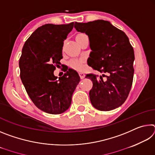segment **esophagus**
<instances>
[{
	"mask_svg": "<svg viewBox=\"0 0 155 155\" xmlns=\"http://www.w3.org/2000/svg\"><path fill=\"white\" fill-rule=\"evenodd\" d=\"M78 74H79V76H80V77H81V79H83V78H85V74H84L83 72H79V73H78Z\"/></svg>",
	"mask_w": 155,
	"mask_h": 155,
	"instance_id": "obj_1",
	"label": "esophagus"
}]
</instances>
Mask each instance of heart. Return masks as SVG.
I'll return each mask as SVG.
<instances>
[{
    "mask_svg": "<svg viewBox=\"0 0 155 155\" xmlns=\"http://www.w3.org/2000/svg\"><path fill=\"white\" fill-rule=\"evenodd\" d=\"M86 35L83 33H79L78 34V35L76 36V40H77V39H79L81 38H82L83 36H85ZM70 65H71V66L74 68H77L78 70H83V68H84V65L83 64V62L81 61H78V60H73L71 62H70Z\"/></svg>",
    "mask_w": 155,
    "mask_h": 155,
    "instance_id": "heart-1",
    "label": "heart"
}]
</instances>
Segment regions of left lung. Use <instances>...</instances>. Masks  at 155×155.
<instances>
[{
    "instance_id": "left-lung-1",
    "label": "left lung",
    "mask_w": 155,
    "mask_h": 155,
    "mask_svg": "<svg viewBox=\"0 0 155 155\" xmlns=\"http://www.w3.org/2000/svg\"><path fill=\"white\" fill-rule=\"evenodd\" d=\"M78 32L89 37L91 51L87 64L103 73L100 78L93 74L85 78L93 81L90 91L92 105L100 111H110L124 103L132 86L134 51L127 35L109 21L94 20L74 23ZM104 73L106 80H103Z\"/></svg>"
}]
</instances>
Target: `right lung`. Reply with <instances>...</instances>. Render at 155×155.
<instances>
[{
  "mask_svg": "<svg viewBox=\"0 0 155 155\" xmlns=\"http://www.w3.org/2000/svg\"><path fill=\"white\" fill-rule=\"evenodd\" d=\"M73 26L74 22L38 28L26 41L19 60L20 78L28 96L38 109L50 114H62L69 108L80 81L72 69L58 80L54 75L63 58L64 41Z\"/></svg>",
  "mask_w": 155,
  "mask_h": 155,
  "instance_id": "right-lung-1",
  "label": "right lung"
}]
</instances>
